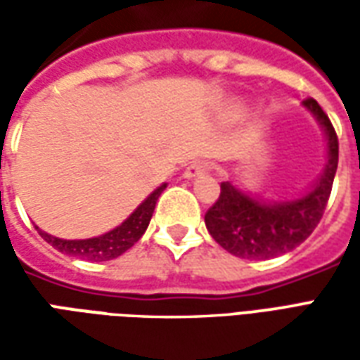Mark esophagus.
<instances>
[{"label":"esophagus","mask_w":360,"mask_h":360,"mask_svg":"<svg viewBox=\"0 0 360 360\" xmlns=\"http://www.w3.org/2000/svg\"><path fill=\"white\" fill-rule=\"evenodd\" d=\"M212 169L210 162H193V164L188 165L187 169L183 172V177L185 179H196V177H200L204 173H208Z\"/></svg>","instance_id":"obj_1"}]
</instances>
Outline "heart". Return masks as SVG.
Wrapping results in <instances>:
<instances>
[{"mask_svg": "<svg viewBox=\"0 0 360 360\" xmlns=\"http://www.w3.org/2000/svg\"><path fill=\"white\" fill-rule=\"evenodd\" d=\"M237 105H239V103H237Z\"/></svg>", "mask_w": 360, "mask_h": 360, "instance_id": "obj_1", "label": "heart"}]
</instances>
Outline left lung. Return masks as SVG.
Returning a JSON list of instances; mask_svg holds the SVG:
<instances>
[{"label": "left lung", "mask_w": 360, "mask_h": 360, "mask_svg": "<svg viewBox=\"0 0 360 360\" xmlns=\"http://www.w3.org/2000/svg\"><path fill=\"white\" fill-rule=\"evenodd\" d=\"M302 105L316 117L328 142V162L312 187L285 200H264L224 181L219 198L204 221L214 241L227 252L247 260H268L299 247L322 219L338 169V134L316 100Z\"/></svg>", "instance_id": "obj_1"}]
</instances>
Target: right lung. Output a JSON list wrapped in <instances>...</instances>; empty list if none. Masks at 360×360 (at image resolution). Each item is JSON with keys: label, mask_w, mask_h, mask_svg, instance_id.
<instances>
[{"label": "right lung", "mask_w": 360, "mask_h": 360, "mask_svg": "<svg viewBox=\"0 0 360 360\" xmlns=\"http://www.w3.org/2000/svg\"><path fill=\"white\" fill-rule=\"evenodd\" d=\"M165 187H167L165 183L160 185L154 193H150L142 200V204H139V208L121 226L113 227L111 231L98 235V237H90V239H59V237H53V235L42 231L40 227H36V229H38V233L42 235L44 241L50 243L53 249L63 252V255L84 258V260H90V262L113 260V258L121 257L125 250L131 249L134 243L144 235L150 219H152V214H154V208H156L158 198L164 193Z\"/></svg>", "instance_id": "add662e5"}]
</instances>
